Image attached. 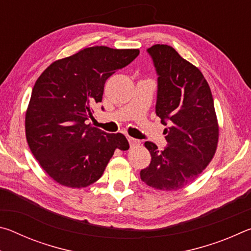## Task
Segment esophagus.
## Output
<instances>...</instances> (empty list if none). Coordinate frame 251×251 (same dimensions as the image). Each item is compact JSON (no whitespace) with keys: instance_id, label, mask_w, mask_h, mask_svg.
<instances>
[{"instance_id":"obj_1","label":"esophagus","mask_w":251,"mask_h":251,"mask_svg":"<svg viewBox=\"0 0 251 251\" xmlns=\"http://www.w3.org/2000/svg\"><path fill=\"white\" fill-rule=\"evenodd\" d=\"M128 142H129L130 147L137 146V145H139V144H141V141H138V139H135V138H131V137H128Z\"/></svg>"}]
</instances>
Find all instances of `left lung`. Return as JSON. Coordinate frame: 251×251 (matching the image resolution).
Segmentation results:
<instances>
[{"label": "left lung", "instance_id": "1", "mask_svg": "<svg viewBox=\"0 0 251 251\" xmlns=\"http://www.w3.org/2000/svg\"><path fill=\"white\" fill-rule=\"evenodd\" d=\"M147 50L158 74L156 114L169 126L163 151L151 142L144 144L151 161L141 171V179L155 189L174 192L196 180L214 158L218 120L210 87L198 67L166 44Z\"/></svg>", "mask_w": 251, "mask_h": 251}]
</instances>
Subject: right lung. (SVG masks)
Instances as JSON below:
<instances>
[{
  "label": "right lung",
  "mask_w": 251,
  "mask_h": 251,
  "mask_svg": "<svg viewBox=\"0 0 251 251\" xmlns=\"http://www.w3.org/2000/svg\"><path fill=\"white\" fill-rule=\"evenodd\" d=\"M138 54L137 49L93 46L53 62L37 78L25 113V134L40 166L57 184H94L115 151L129 148L123 134H107L86 121L103 99L106 79Z\"/></svg>",
  "instance_id": "right-lung-1"
}]
</instances>
